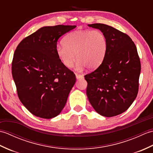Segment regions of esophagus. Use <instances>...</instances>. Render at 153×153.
<instances>
[{"label": "esophagus", "instance_id": "obj_1", "mask_svg": "<svg viewBox=\"0 0 153 153\" xmlns=\"http://www.w3.org/2000/svg\"><path fill=\"white\" fill-rule=\"evenodd\" d=\"M75 74H76V78H77V79H80V78H82V77H83V76H82V75H81V74H79L75 73Z\"/></svg>", "mask_w": 153, "mask_h": 153}]
</instances>
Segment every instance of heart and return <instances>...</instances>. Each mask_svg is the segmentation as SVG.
Segmentation results:
<instances>
[{"label": "heart", "mask_w": 153, "mask_h": 153, "mask_svg": "<svg viewBox=\"0 0 153 153\" xmlns=\"http://www.w3.org/2000/svg\"><path fill=\"white\" fill-rule=\"evenodd\" d=\"M107 51L106 38L101 31L81 30L68 33L63 45L56 48V54L64 66L71 68L76 58L77 68L94 69L102 62Z\"/></svg>", "instance_id": "b5f03b06"}]
</instances>
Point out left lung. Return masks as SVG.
<instances>
[{"label": "left lung", "instance_id": "left-lung-1", "mask_svg": "<svg viewBox=\"0 0 153 153\" xmlns=\"http://www.w3.org/2000/svg\"><path fill=\"white\" fill-rule=\"evenodd\" d=\"M105 34L107 51L101 64L84 77L87 95L99 114L112 117L125 112L137 95L141 62L128 35L108 25L89 24Z\"/></svg>", "mask_w": 153, "mask_h": 153}]
</instances>
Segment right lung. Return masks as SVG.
Masks as SVG:
<instances>
[{"label":"right lung","mask_w":153,"mask_h":153,"mask_svg":"<svg viewBox=\"0 0 153 153\" xmlns=\"http://www.w3.org/2000/svg\"><path fill=\"white\" fill-rule=\"evenodd\" d=\"M76 27H41L16 47L12 74L18 96L25 108L37 117L50 119L59 114L76 83V75L64 66L56 54L58 39Z\"/></svg>","instance_id":"add662e5"}]
</instances>
